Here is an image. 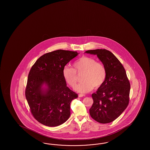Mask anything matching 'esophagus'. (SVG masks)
<instances>
[{
    "label": "esophagus",
    "instance_id": "34e87169",
    "mask_svg": "<svg viewBox=\"0 0 150 150\" xmlns=\"http://www.w3.org/2000/svg\"><path fill=\"white\" fill-rule=\"evenodd\" d=\"M85 95H83V94H79V97H85Z\"/></svg>",
    "mask_w": 150,
    "mask_h": 150
}]
</instances>
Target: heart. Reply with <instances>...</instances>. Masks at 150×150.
<instances>
[{
  "label": "heart",
  "mask_w": 150,
  "mask_h": 150,
  "mask_svg": "<svg viewBox=\"0 0 150 150\" xmlns=\"http://www.w3.org/2000/svg\"><path fill=\"white\" fill-rule=\"evenodd\" d=\"M74 69L65 66L63 70L64 79L71 87H75L77 81V73H84L82 80L75 88V90L80 93H86L94 88H98L105 82L107 72L102 64L97 62L96 60L91 57L83 56L73 64Z\"/></svg>",
  "instance_id": "1"
}]
</instances>
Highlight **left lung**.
Instances as JSON below:
<instances>
[{"instance_id": "left-lung-1", "label": "left lung", "mask_w": 150, "mask_h": 150, "mask_svg": "<svg viewBox=\"0 0 150 150\" xmlns=\"http://www.w3.org/2000/svg\"><path fill=\"white\" fill-rule=\"evenodd\" d=\"M85 53L96 55L106 69L103 84L92 95L93 103L90 114L102 124L112 122L127 108L129 101L130 82L123 65L109 50H88Z\"/></svg>"}]
</instances>
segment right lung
I'll list each match as a JSON object with an SVG mask.
<instances>
[{"label":"right lung","instance_id":"right-lung-1","mask_svg":"<svg viewBox=\"0 0 150 150\" xmlns=\"http://www.w3.org/2000/svg\"><path fill=\"white\" fill-rule=\"evenodd\" d=\"M79 53L59 50L43 55L28 74L25 96L34 118L48 127H57L70 116V103L77 93L67 86L65 66Z\"/></svg>","mask_w":150,"mask_h":150}]
</instances>
